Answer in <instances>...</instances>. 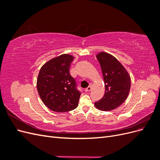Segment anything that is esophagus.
I'll return each instance as SVG.
<instances>
[{"label": "esophagus", "instance_id": "obj_1", "mask_svg": "<svg viewBox=\"0 0 160 160\" xmlns=\"http://www.w3.org/2000/svg\"><path fill=\"white\" fill-rule=\"evenodd\" d=\"M91 89H92L91 86H89L88 88H86V89H85V92H88V91H90Z\"/></svg>", "mask_w": 160, "mask_h": 160}]
</instances>
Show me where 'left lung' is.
<instances>
[{
  "mask_svg": "<svg viewBox=\"0 0 160 160\" xmlns=\"http://www.w3.org/2000/svg\"><path fill=\"white\" fill-rule=\"evenodd\" d=\"M96 57L102 71L105 91L103 98L95 103V107L103 111L113 110L128 98L131 77L125 67L112 55L100 52Z\"/></svg>",
  "mask_w": 160,
  "mask_h": 160,
  "instance_id": "8db88e82",
  "label": "left lung"
}]
</instances>
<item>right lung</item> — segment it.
<instances>
[{
	"label": "right lung",
	"instance_id": "right-lung-1",
	"mask_svg": "<svg viewBox=\"0 0 160 160\" xmlns=\"http://www.w3.org/2000/svg\"><path fill=\"white\" fill-rule=\"evenodd\" d=\"M73 59L74 57L69 54L54 57L45 62L38 72V95L43 103L55 112H67L78 106L81 93L69 73Z\"/></svg>",
	"mask_w": 160,
	"mask_h": 160
}]
</instances>
